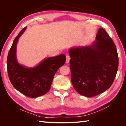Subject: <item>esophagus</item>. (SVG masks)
<instances>
[{
    "mask_svg": "<svg viewBox=\"0 0 126 126\" xmlns=\"http://www.w3.org/2000/svg\"><path fill=\"white\" fill-rule=\"evenodd\" d=\"M70 59V57L69 56V55H66V63H68L69 62V60Z\"/></svg>",
    "mask_w": 126,
    "mask_h": 126,
    "instance_id": "obj_1",
    "label": "esophagus"
}]
</instances>
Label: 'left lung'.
Returning <instances> with one entry per match:
<instances>
[{"label": "left lung", "instance_id": "left-lung-1", "mask_svg": "<svg viewBox=\"0 0 126 126\" xmlns=\"http://www.w3.org/2000/svg\"><path fill=\"white\" fill-rule=\"evenodd\" d=\"M96 39L90 46L69 50L72 84L80 94L87 97L109 89L118 68L116 45L104 29H99Z\"/></svg>", "mask_w": 126, "mask_h": 126}]
</instances>
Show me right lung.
Wrapping results in <instances>:
<instances>
[{"label":"right lung","instance_id":"right-lung-1","mask_svg":"<svg viewBox=\"0 0 126 126\" xmlns=\"http://www.w3.org/2000/svg\"><path fill=\"white\" fill-rule=\"evenodd\" d=\"M25 27L15 38L8 52L7 60V71L11 83L16 89L30 98L44 95L50 90L54 76L66 62V56L61 54L48 57L33 68L19 64L16 52L18 40L25 31Z\"/></svg>","mask_w":126,"mask_h":126}]
</instances>
